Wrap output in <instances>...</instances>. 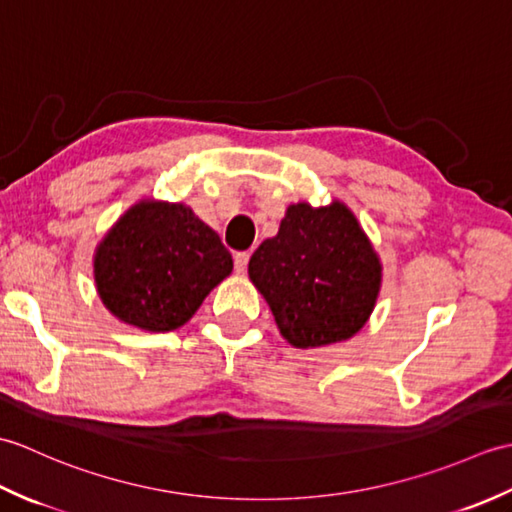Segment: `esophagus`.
<instances>
[{
    "label": "esophagus",
    "mask_w": 512,
    "mask_h": 512,
    "mask_svg": "<svg viewBox=\"0 0 512 512\" xmlns=\"http://www.w3.org/2000/svg\"><path fill=\"white\" fill-rule=\"evenodd\" d=\"M248 253H235V270L237 273H246L248 268Z\"/></svg>",
    "instance_id": "esophagus-1"
}]
</instances>
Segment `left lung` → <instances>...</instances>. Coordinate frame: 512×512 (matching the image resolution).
I'll return each mask as SVG.
<instances>
[{
	"mask_svg": "<svg viewBox=\"0 0 512 512\" xmlns=\"http://www.w3.org/2000/svg\"><path fill=\"white\" fill-rule=\"evenodd\" d=\"M248 277L273 310L281 336L308 350L347 341L363 328L383 266L343 202L319 209L299 202L288 206L279 233L250 257Z\"/></svg>",
	"mask_w": 512,
	"mask_h": 512,
	"instance_id": "8db88e82",
	"label": "left lung"
}]
</instances>
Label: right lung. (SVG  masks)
I'll use <instances>...</instances> for the list:
<instances>
[{
    "instance_id": "1",
    "label": "right lung",
    "mask_w": 512,
    "mask_h": 512,
    "mask_svg": "<svg viewBox=\"0 0 512 512\" xmlns=\"http://www.w3.org/2000/svg\"><path fill=\"white\" fill-rule=\"evenodd\" d=\"M220 235L187 204L140 200L107 231L94 253V281L116 319L147 332L187 323L231 275Z\"/></svg>"
}]
</instances>
